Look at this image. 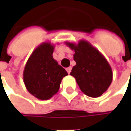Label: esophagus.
Instances as JSON below:
<instances>
[{
  "instance_id": "obj_1",
  "label": "esophagus",
  "mask_w": 131,
  "mask_h": 131,
  "mask_svg": "<svg viewBox=\"0 0 131 131\" xmlns=\"http://www.w3.org/2000/svg\"><path fill=\"white\" fill-rule=\"evenodd\" d=\"M66 70H67V73H68V74H70V72H71V67H67V68L66 69Z\"/></svg>"
}]
</instances>
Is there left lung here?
I'll return each instance as SVG.
<instances>
[{
	"instance_id": "8db88e82",
	"label": "left lung",
	"mask_w": 131,
	"mask_h": 131,
	"mask_svg": "<svg viewBox=\"0 0 131 131\" xmlns=\"http://www.w3.org/2000/svg\"><path fill=\"white\" fill-rule=\"evenodd\" d=\"M65 43L75 52L74 60L77 64L70 75L75 78L81 91L91 97L101 96L112 81V70L107 60L86 40H81L77 44Z\"/></svg>"
}]
</instances>
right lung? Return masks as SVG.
Segmentation results:
<instances>
[{"mask_svg":"<svg viewBox=\"0 0 131 131\" xmlns=\"http://www.w3.org/2000/svg\"><path fill=\"white\" fill-rule=\"evenodd\" d=\"M54 46L44 42L33 51L24 67L23 79L27 91L38 100H47L57 93L68 74L52 56Z\"/></svg>","mask_w":131,"mask_h":131,"instance_id":"1","label":"right lung"}]
</instances>
